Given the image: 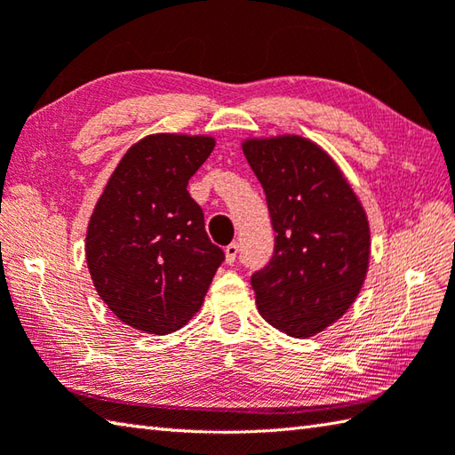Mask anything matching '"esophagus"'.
Returning <instances> with one entry per match:
<instances>
[{
	"label": "esophagus",
	"instance_id": "1",
	"mask_svg": "<svg viewBox=\"0 0 455 455\" xmlns=\"http://www.w3.org/2000/svg\"><path fill=\"white\" fill-rule=\"evenodd\" d=\"M238 243H230L227 248H225V256H227V264H235L236 260V254H238Z\"/></svg>",
	"mask_w": 455,
	"mask_h": 455
}]
</instances>
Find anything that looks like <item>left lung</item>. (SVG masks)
Segmentation results:
<instances>
[{
    "label": "left lung",
    "instance_id": "8db88e82",
    "mask_svg": "<svg viewBox=\"0 0 455 455\" xmlns=\"http://www.w3.org/2000/svg\"><path fill=\"white\" fill-rule=\"evenodd\" d=\"M243 151L268 203L274 254L252 274L260 315L291 337L335 323L369 268V220L339 167L299 136L246 140Z\"/></svg>",
    "mask_w": 455,
    "mask_h": 455
}]
</instances>
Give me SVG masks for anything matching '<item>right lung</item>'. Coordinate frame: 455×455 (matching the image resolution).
Wrapping results in <instances>:
<instances>
[{"label": "right lung", "mask_w": 455, "mask_h": 455, "mask_svg": "<svg viewBox=\"0 0 455 455\" xmlns=\"http://www.w3.org/2000/svg\"><path fill=\"white\" fill-rule=\"evenodd\" d=\"M212 148L209 136L140 140L114 169L88 222L86 264L98 296L140 331L181 329L225 260L187 191Z\"/></svg>", "instance_id": "right-lung-1"}]
</instances>
